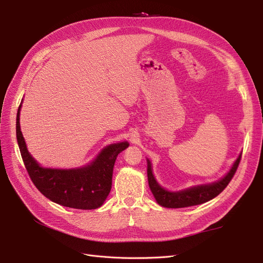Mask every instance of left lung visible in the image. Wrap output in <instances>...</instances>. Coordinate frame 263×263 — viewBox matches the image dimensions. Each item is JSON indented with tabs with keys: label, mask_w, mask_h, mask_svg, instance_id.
Listing matches in <instances>:
<instances>
[{
	"label": "left lung",
	"mask_w": 263,
	"mask_h": 263,
	"mask_svg": "<svg viewBox=\"0 0 263 263\" xmlns=\"http://www.w3.org/2000/svg\"><path fill=\"white\" fill-rule=\"evenodd\" d=\"M240 158L241 154L237 157L229 171L219 180L211 183H205V184L193 185L180 191H170L159 184L155 178L153 164H151V161L147 158V176L149 187L151 192H153L157 203L162 206V208L181 209L203 204L213 200L214 197H216L228 185L229 181L232 180L238 168V164L240 162Z\"/></svg>",
	"instance_id": "left-lung-1"
}]
</instances>
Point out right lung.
<instances>
[{
    "label": "right lung",
    "instance_id": "1",
    "mask_svg": "<svg viewBox=\"0 0 263 263\" xmlns=\"http://www.w3.org/2000/svg\"><path fill=\"white\" fill-rule=\"evenodd\" d=\"M16 115V138L24 164L35 186L53 203L78 210H95L105 202L112 189L114 163L118 154L128 148V141H119L103 148L90 163L71 169L46 168L30 155L24 138L20 115Z\"/></svg>",
    "mask_w": 263,
    "mask_h": 263
}]
</instances>
